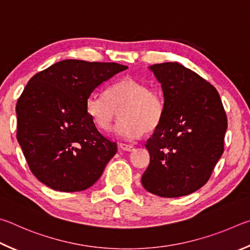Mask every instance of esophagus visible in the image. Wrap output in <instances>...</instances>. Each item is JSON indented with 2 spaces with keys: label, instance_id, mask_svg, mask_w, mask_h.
I'll return each instance as SVG.
<instances>
[{
  "label": "esophagus",
  "instance_id": "34e87169",
  "mask_svg": "<svg viewBox=\"0 0 250 250\" xmlns=\"http://www.w3.org/2000/svg\"><path fill=\"white\" fill-rule=\"evenodd\" d=\"M120 148L122 150H126V151H133L135 149V147L133 145H129V144H124V143L120 144Z\"/></svg>",
  "mask_w": 250,
  "mask_h": 250
}]
</instances>
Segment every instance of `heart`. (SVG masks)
I'll list each match as a JSON object with an SVG mask.
<instances>
[{"label":"heart","instance_id":"obj_1","mask_svg":"<svg viewBox=\"0 0 250 250\" xmlns=\"http://www.w3.org/2000/svg\"><path fill=\"white\" fill-rule=\"evenodd\" d=\"M85 108L94 125L101 130L109 132L118 116L114 132L125 141H136L146 132H151L160 125L166 111L163 92L149 87L146 83L126 77L114 82L106 94H91Z\"/></svg>","mask_w":250,"mask_h":250}]
</instances>
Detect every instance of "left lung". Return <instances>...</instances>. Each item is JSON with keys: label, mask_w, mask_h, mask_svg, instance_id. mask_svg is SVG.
Instances as JSON below:
<instances>
[{"label": "left lung", "mask_w": 250, "mask_h": 250, "mask_svg": "<svg viewBox=\"0 0 250 250\" xmlns=\"http://www.w3.org/2000/svg\"><path fill=\"white\" fill-rule=\"evenodd\" d=\"M166 111L148 138L150 163L142 185L161 198L188 195L208 181L224 152L227 116L217 90L178 62L151 65Z\"/></svg>", "instance_id": "8db88e82"}]
</instances>
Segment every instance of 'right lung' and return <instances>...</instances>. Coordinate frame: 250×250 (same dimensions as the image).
I'll use <instances>...</instances> for the list:
<instances>
[{
	"instance_id": "1",
	"label": "right lung",
	"mask_w": 250,
	"mask_h": 250,
	"mask_svg": "<svg viewBox=\"0 0 250 250\" xmlns=\"http://www.w3.org/2000/svg\"><path fill=\"white\" fill-rule=\"evenodd\" d=\"M126 69L68 59L28 81L16 104V137L30 171L43 185L77 192L102 176L117 145L99 132L85 103L95 87Z\"/></svg>"
}]
</instances>
